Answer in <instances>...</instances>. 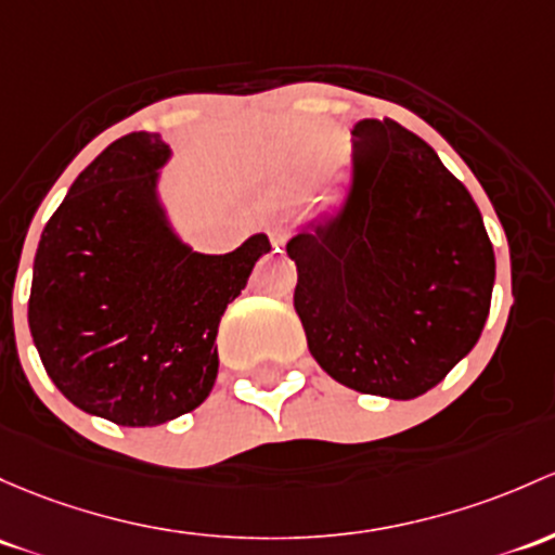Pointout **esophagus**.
Instances as JSON below:
<instances>
[{
  "instance_id": "esophagus-1",
  "label": "esophagus",
  "mask_w": 555,
  "mask_h": 555,
  "mask_svg": "<svg viewBox=\"0 0 555 555\" xmlns=\"http://www.w3.org/2000/svg\"><path fill=\"white\" fill-rule=\"evenodd\" d=\"M268 236H271V244H273V247H276V249H282L284 244L289 242V236H293V231H289L287 225H282V223H279V225H273L271 231H268Z\"/></svg>"
}]
</instances>
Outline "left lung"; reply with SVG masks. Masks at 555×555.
<instances>
[{
  "label": "left lung",
  "instance_id": "1",
  "mask_svg": "<svg viewBox=\"0 0 555 555\" xmlns=\"http://www.w3.org/2000/svg\"><path fill=\"white\" fill-rule=\"evenodd\" d=\"M346 212L287 244L308 351L359 393L415 399L481 337L494 249L474 196L393 119L353 130Z\"/></svg>",
  "mask_w": 555,
  "mask_h": 555
}]
</instances>
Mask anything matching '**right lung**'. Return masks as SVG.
Instances as JSON below:
<instances>
[{"mask_svg": "<svg viewBox=\"0 0 555 555\" xmlns=\"http://www.w3.org/2000/svg\"><path fill=\"white\" fill-rule=\"evenodd\" d=\"M156 132L114 140L74 180L34 258L28 326L47 375L90 415L149 428L196 410L218 377V324L266 233L199 255L156 207Z\"/></svg>", "mask_w": 555, "mask_h": 555, "instance_id": "1", "label": "right lung"}]
</instances>
